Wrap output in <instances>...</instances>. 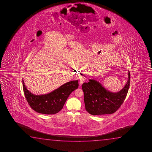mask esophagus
<instances>
[{
	"label": "esophagus",
	"instance_id": "esophagus-1",
	"mask_svg": "<svg viewBox=\"0 0 152 152\" xmlns=\"http://www.w3.org/2000/svg\"><path fill=\"white\" fill-rule=\"evenodd\" d=\"M85 77H80L79 78V84L80 85V86H81L83 83H84V81H85Z\"/></svg>",
	"mask_w": 152,
	"mask_h": 152
}]
</instances>
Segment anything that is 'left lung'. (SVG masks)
I'll return each instance as SVG.
<instances>
[{
    "instance_id": "obj_1",
    "label": "left lung",
    "mask_w": 152,
    "mask_h": 152,
    "mask_svg": "<svg viewBox=\"0 0 152 152\" xmlns=\"http://www.w3.org/2000/svg\"><path fill=\"white\" fill-rule=\"evenodd\" d=\"M130 83L129 72L126 84L120 91L117 93H112L107 90L97 80L89 79L88 83H84L82 85L86 111L93 115L115 113L126 99Z\"/></svg>"
}]
</instances>
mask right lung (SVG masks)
Masks as SVG:
<instances>
[{
    "instance_id": "add662e5",
    "label": "right lung",
    "mask_w": 152,
    "mask_h": 152,
    "mask_svg": "<svg viewBox=\"0 0 152 152\" xmlns=\"http://www.w3.org/2000/svg\"><path fill=\"white\" fill-rule=\"evenodd\" d=\"M24 96L31 108L44 115H54L62 110L70 94L78 88V80L67 82L45 95H35L27 89L22 79Z\"/></svg>"
}]
</instances>
